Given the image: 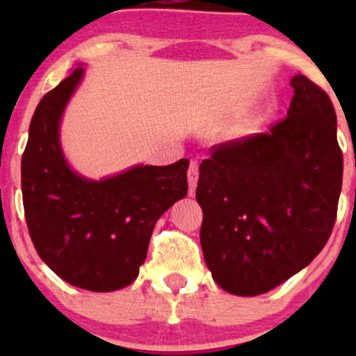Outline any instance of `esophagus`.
Segmentation results:
<instances>
[{"label":"esophagus","mask_w":356,"mask_h":356,"mask_svg":"<svg viewBox=\"0 0 356 356\" xmlns=\"http://www.w3.org/2000/svg\"><path fill=\"white\" fill-rule=\"evenodd\" d=\"M187 178H188V194L194 196L197 187V178H200V163H197V160H191V163H188Z\"/></svg>","instance_id":"34e87169"}]
</instances>
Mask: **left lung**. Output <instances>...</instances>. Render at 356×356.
Masks as SVG:
<instances>
[{"mask_svg":"<svg viewBox=\"0 0 356 356\" xmlns=\"http://www.w3.org/2000/svg\"><path fill=\"white\" fill-rule=\"evenodd\" d=\"M291 106L267 134L216 144L200 165V241L212 278L259 296L316 259L332 235L342 187L337 115L328 94L292 78Z\"/></svg>","mask_w":356,"mask_h":356,"instance_id":"left-lung-1","label":"left lung"}]
</instances>
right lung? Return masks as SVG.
<instances>
[{"label": "right lung", "mask_w": 356, "mask_h": 356, "mask_svg": "<svg viewBox=\"0 0 356 356\" xmlns=\"http://www.w3.org/2000/svg\"><path fill=\"white\" fill-rule=\"evenodd\" d=\"M81 76L78 65L44 94L31 118L21 160L24 217L53 273L74 287L110 292L137 278L159 217L187 196L188 160L137 165L102 181L72 172L62 155L58 122Z\"/></svg>", "instance_id": "1"}]
</instances>
